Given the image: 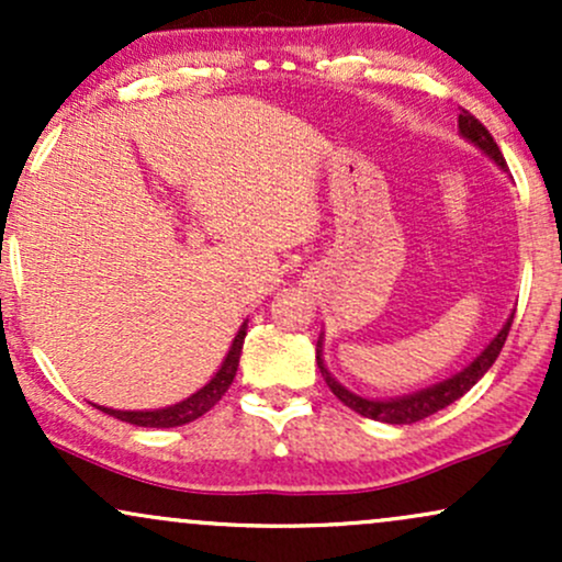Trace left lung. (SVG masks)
Instances as JSON below:
<instances>
[{"instance_id":"left-lung-1","label":"left lung","mask_w":562,"mask_h":562,"mask_svg":"<svg viewBox=\"0 0 562 562\" xmlns=\"http://www.w3.org/2000/svg\"><path fill=\"white\" fill-rule=\"evenodd\" d=\"M460 134L468 142H473L479 150L486 153V156L492 158L499 169L507 171L505 158H502L499 147H496V142L492 134H488V128L483 126L475 115H470L468 111L460 113ZM509 325H513V317L505 322V327L494 335L492 344L483 348L479 357H475L462 372H457V375L441 380V383H436V385H428V389L406 393V396H398V398H364V396H357V393L344 389V385H340L338 380L330 375V370L325 367V359H322V335L317 340V367H319L322 378H325V383L330 385V391L348 406V409L359 412V415L370 417V420L391 423V425H409V423L425 420V417L436 415L438 409H443V406H449L460 396H465V393L473 389V385L479 383L483 375H486L488 367L496 362V357H499L502 346H505V340H507Z\"/></svg>"}]
</instances>
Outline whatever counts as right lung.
<instances>
[{
    "mask_svg": "<svg viewBox=\"0 0 562 562\" xmlns=\"http://www.w3.org/2000/svg\"><path fill=\"white\" fill-rule=\"evenodd\" d=\"M245 330H248V325H243L240 330H237L235 340H232L227 357H224V362H222V367H218L216 375L211 378L209 383L203 385V389L192 393V396H187L184 402L164 406V409H142V412L108 409V406H97V409L105 412V415L115 417V420L139 425V428H177V425H187V423L198 420V417H203L205 412L211 409V406L218 404V398H222L224 393H227V389L232 385V380H235L237 364H240V351H243Z\"/></svg>",
    "mask_w": 562,
    "mask_h": 562,
    "instance_id": "right-lung-1",
    "label": "right lung"
}]
</instances>
